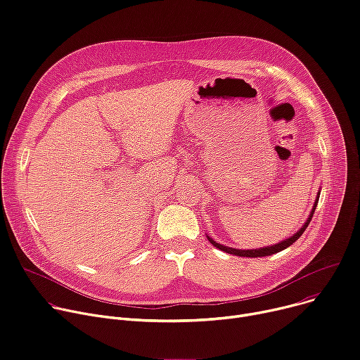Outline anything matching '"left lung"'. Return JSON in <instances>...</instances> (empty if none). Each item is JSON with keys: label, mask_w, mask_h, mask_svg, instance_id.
Returning <instances> with one entry per match:
<instances>
[{"label": "left lung", "mask_w": 360, "mask_h": 360, "mask_svg": "<svg viewBox=\"0 0 360 360\" xmlns=\"http://www.w3.org/2000/svg\"><path fill=\"white\" fill-rule=\"evenodd\" d=\"M319 197H320V192L317 193V198H316V201H314V205H313V210H311V212H310V215H309V218H307V221L304 222V225L300 228V230L296 233V234H292L291 237H288V238H285V240H283L281 243H278V244H274V245H269V247H263V248H254V250H237V248H233V247H226V245H222V244H219V243H217V241H214L210 236H207V238H208V241L214 245V247H217L218 250H221V251H224V252H228V254H234V255H238V257H251V258H254V257H266V255H271V254H276V252H280V251H283V250H285L287 247H290L292 243H296L300 237H302V234L306 231V228H307V225L310 224V221H311V217H313V214H314V210H316V207H317V202H319Z\"/></svg>", "instance_id": "left-lung-1"}]
</instances>
